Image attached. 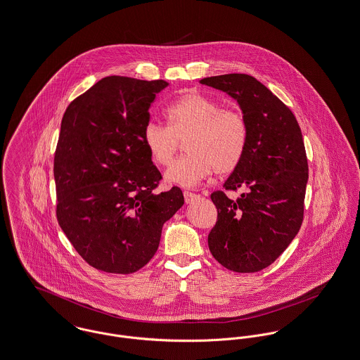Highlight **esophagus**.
Masks as SVG:
<instances>
[{"instance_id":"esophagus-1","label":"esophagus","mask_w":360,"mask_h":360,"mask_svg":"<svg viewBox=\"0 0 360 360\" xmlns=\"http://www.w3.org/2000/svg\"><path fill=\"white\" fill-rule=\"evenodd\" d=\"M184 197H185L186 204H191V202H193L195 198H198V195H197V194L192 193V192H188V191H185V192H184Z\"/></svg>"}]
</instances>
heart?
I'll return each instance as SVG.
<instances>
[{
  "mask_svg": "<svg viewBox=\"0 0 360 360\" xmlns=\"http://www.w3.org/2000/svg\"><path fill=\"white\" fill-rule=\"evenodd\" d=\"M166 119L168 127L149 122L142 139L158 166H168L179 141H186L189 155L168 167V184L192 188L214 169L218 175H227L240 166L248 143V123L241 112L221 108L215 98L191 91L167 107Z\"/></svg>",
  "mask_w": 360,
  "mask_h": 360,
  "instance_id": "b5f03b06",
  "label": "heart"
}]
</instances>
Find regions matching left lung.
I'll use <instances>...</instances> for the list:
<instances>
[{
  "label": "left lung",
  "instance_id": "left-lung-1",
  "mask_svg": "<svg viewBox=\"0 0 360 360\" xmlns=\"http://www.w3.org/2000/svg\"><path fill=\"white\" fill-rule=\"evenodd\" d=\"M234 98L248 123L245 155L223 188L244 189L237 200L214 192L218 221L208 234L212 256L227 270L256 273L288 248L304 214L308 165L300 126L263 83L247 74L200 81Z\"/></svg>",
  "mask_w": 360,
  "mask_h": 360
}]
</instances>
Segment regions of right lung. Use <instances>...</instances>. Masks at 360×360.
<instances>
[{
    "mask_svg": "<svg viewBox=\"0 0 360 360\" xmlns=\"http://www.w3.org/2000/svg\"><path fill=\"white\" fill-rule=\"evenodd\" d=\"M165 81L107 77L75 98L55 153L57 221L94 269L131 274L159 248L163 224L184 205L176 186L158 193L160 171L142 139Z\"/></svg>",
    "mask_w": 360,
    "mask_h": 360,
    "instance_id": "1",
    "label": "right lung"
}]
</instances>
